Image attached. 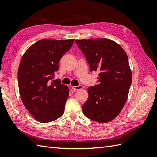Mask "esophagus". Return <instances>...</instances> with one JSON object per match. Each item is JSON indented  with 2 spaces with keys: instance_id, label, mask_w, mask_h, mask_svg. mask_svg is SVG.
Wrapping results in <instances>:
<instances>
[{
  "instance_id": "obj_1",
  "label": "esophagus",
  "mask_w": 157,
  "mask_h": 157,
  "mask_svg": "<svg viewBox=\"0 0 157 157\" xmlns=\"http://www.w3.org/2000/svg\"><path fill=\"white\" fill-rule=\"evenodd\" d=\"M72 88V89L74 90V91H77V90H80V89H82V86L81 84H79L78 86H72L71 87Z\"/></svg>"
}]
</instances>
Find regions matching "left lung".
<instances>
[{
	"mask_svg": "<svg viewBox=\"0 0 157 157\" xmlns=\"http://www.w3.org/2000/svg\"><path fill=\"white\" fill-rule=\"evenodd\" d=\"M90 70L98 71V84L88 88L84 115L98 122L113 120L124 106L132 83L127 54L115 41L107 39L76 40Z\"/></svg>",
	"mask_w": 157,
	"mask_h": 157,
	"instance_id": "1",
	"label": "left lung"
}]
</instances>
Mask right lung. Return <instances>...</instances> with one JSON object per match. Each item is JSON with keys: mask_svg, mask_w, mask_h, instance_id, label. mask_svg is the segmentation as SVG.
Returning a JSON list of instances; mask_svg holds the SVG:
<instances>
[{"mask_svg": "<svg viewBox=\"0 0 157 157\" xmlns=\"http://www.w3.org/2000/svg\"><path fill=\"white\" fill-rule=\"evenodd\" d=\"M74 39H42L23 54L18 68L19 91L23 105L40 122H50L63 115L69 90L59 79L52 80L62 56Z\"/></svg>", "mask_w": 157, "mask_h": 157, "instance_id": "1", "label": "right lung"}]
</instances>
